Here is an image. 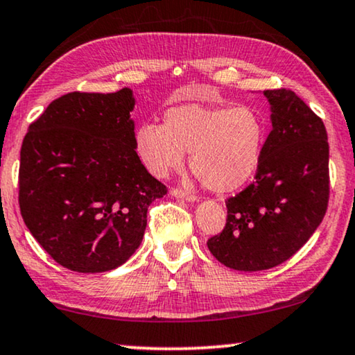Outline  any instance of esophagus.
Returning <instances> with one entry per match:
<instances>
[{"instance_id": "esophagus-1", "label": "esophagus", "mask_w": 355, "mask_h": 355, "mask_svg": "<svg viewBox=\"0 0 355 355\" xmlns=\"http://www.w3.org/2000/svg\"><path fill=\"white\" fill-rule=\"evenodd\" d=\"M171 194L173 196V198L184 199V200H196V199H198V196H196L194 193L188 191V189H182V188H172Z\"/></svg>"}]
</instances>
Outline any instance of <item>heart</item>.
I'll return each mask as SVG.
<instances>
[{
  "instance_id": "obj_1",
  "label": "heart",
  "mask_w": 355,
  "mask_h": 355,
  "mask_svg": "<svg viewBox=\"0 0 355 355\" xmlns=\"http://www.w3.org/2000/svg\"><path fill=\"white\" fill-rule=\"evenodd\" d=\"M266 137V119L248 105L184 103L168 108L164 124H140L135 150L156 177L182 167L184 151H191L200 182L215 193H232L257 173Z\"/></svg>"
}]
</instances>
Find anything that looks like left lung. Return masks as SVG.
I'll return each mask as SVG.
<instances>
[{"label": "left lung", "mask_w": 355, "mask_h": 355, "mask_svg": "<svg viewBox=\"0 0 355 355\" xmlns=\"http://www.w3.org/2000/svg\"><path fill=\"white\" fill-rule=\"evenodd\" d=\"M272 130L253 183L226 200L228 218L207 247L236 271L287 261L322 223L330 198L325 125L290 89L264 91Z\"/></svg>", "instance_id": "left-lung-1"}]
</instances>
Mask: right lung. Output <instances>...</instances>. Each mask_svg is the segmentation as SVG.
I'll use <instances>...</instances> for the list:
<instances>
[{
  "label": "right lung",
  "mask_w": 355,
  "mask_h": 355,
  "mask_svg": "<svg viewBox=\"0 0 355 355\" xmlns=\"http://www.w3.org/2000/svg\"><path fill=\"white\" fill-rule=\"evenodd\" d=\"M134 105L127 87L65 94L24 139L20 214L52 260L71 271L105 272L129 260L148 207L167 194L135 151Z\"/></svg>",
  "instance_id": "right-lung-1"
}]
</instances>
